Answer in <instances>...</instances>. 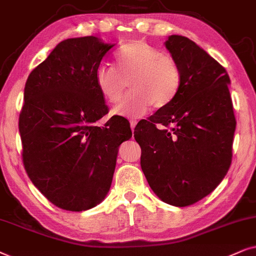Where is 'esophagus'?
<instances>
[{
    "label": "esophagus",
    "mask_w": 256,
    "mask_h": 256,
    "mask_svg": "<svg viewBox=\"0 0 256 256\" xmlns=\"http://www.w3.org/2000/svg\"><path fill=\"white\" fill-rule=\"evenodd\" d=\"M136 125H137V120H134V119H131V120H130V126H131V130L132 131L134 130Z\"/></svg>",
    "instance_id": "obj_1"
}]
</instances>
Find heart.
<instances>
[{"label": "heart", "instance_id": "obj_1", "mask_svg": "<svg viewBox=\"0 0 256 256\" xmlns=\"http://www.w3.org/2000/svg\"><path fill=\"white\" fill-rule=\"evenodd\" d=\"M182 69L176 58L158 48L134 40L116 54V68L102 64L94 71V83L105 100L117 104L124 94L126 82L131 94L114 110V114L140 117L153 106L168 105L182 88Z\"/></svg>", "mask_w": 256, "mask_h": 256}]
</instances>
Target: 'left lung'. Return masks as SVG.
<instances>
[{
  "mask_svg": "<svg viewBox=\"0 0 256 256\" xmlns=\"http://www.w3.org/2000/svg\"><path fill=\"white\" fill-rule=\"evenodd\" d=\"M182 69L171 103L138 122L140 166L164 202L193 205L216 188L232 162L236 120L224 68L193 40L172 35L165 43Z\"/></svg>",
  "mask_w": 256,
  "mask_h": 256,
  "instance_id": "1",
  "label": "left lung"
}]
</instances>
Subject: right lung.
<instances>
[{"mask_svg": "<svg viewBox=\"0 0 256 256\" xmlns=\"http://www.w3.org/2000/svg\"><path fill=\"white\" fill-rule=\"evenodd\" d=\"M114 46L94 36L68 38L30 72L18 118L23 165L54 206L80 212L110 190L118 148L132 137L130 124L110 118L94 71Z\"/></svg>", "mask_w": 256, "mask_h": 256, "instance_id": "right-lung-1", "label": "right lung"}]
</instances>
